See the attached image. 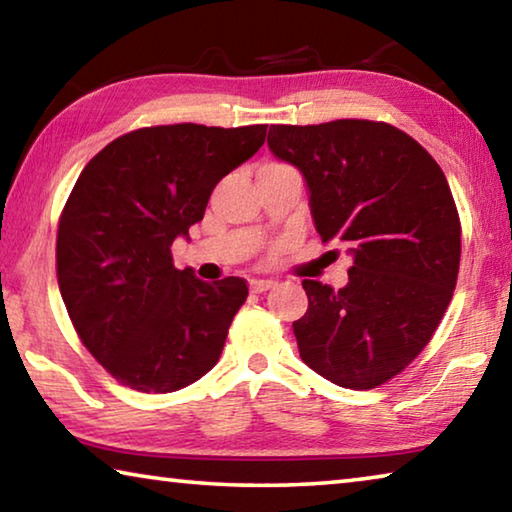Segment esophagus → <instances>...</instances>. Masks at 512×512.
I'll list each match as a JSON object with an SVG mask.
<instances>
[{
    "mask_svg": "<svg viewBox=\"0 0 512 512\" xmlns=\"http://www.w3.org/2000/svg\"><path fill=\"white\" fill-rule=\"evenodd\" d=\"M273 280H250V291L253 293H264L273 287Z\"/></svg>",
    "mask_w": 512,
    "mask_h": 512,
    "instance_id": "34e87169",
    "label": "esophagus"
}]
</instances>
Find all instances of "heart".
<instances>
[{"label":"heart","mask_w":512,"mask_h":512,"mask_svg":"<svg viewBox=\"0 0 512 512\" xmlns=\"http://www.w3.org/2000/svg\"><path fill=\"white\" fill-rule=\"evenodd\" d=\"M271 164H277V162H271Z\"/></svg>","instance_id":"heart-1"}]
</instances>
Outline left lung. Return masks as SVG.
<instances>
[{
  "mask_svg": "<svg viewBox=\"0 0 512 512\" xmlns=\"http://www.w3.org/2000/svg\"><path fill=\"white\" fill-rule=\"evenodd\" d=\"M268 149L305 176L320 239L354 257L339 291L302 282V361L352 391L386 384L431 341L454 296L461 219L443 169L411 135L370 119L271 126Z\"/></svg>",
  "mask_w": 512,
  "mask_h": 512,
  "instance_id": "obj_1",
  "label": "left lung"
}]
</instances>
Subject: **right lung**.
Listing matches in <instances>:
<instances>
[{
	"instance_id": "1",
	"label": "right lung",
	"mask_w": 512,
	"mask_h": 512,
	"mask_svg": "<svg viewBox=\"0 0 512 512\" xmlns=\"http://www.w3.org/2000/svg\"><path fill=\"white\" fill-rule=\"evenodd\" d=\"M264 137L266 124L149 126L85 164L58 221L56 275L76 334L119 384L173 393L219 361L248 284L178 271L171 244Z\"/></svg>"
}]
</instances>
